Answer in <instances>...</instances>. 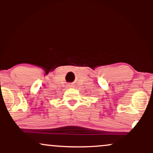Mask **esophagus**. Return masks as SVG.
Segmentation results:
<instances>
[{"instance_id":"34e87169","label":"esophagus","mask_w":153,"mask_h":153,"mask_svg":"<svg viewBox=\"0 0 153 153\" xmlns=\"http://www.w3.org/2000/svg\"><path fill=\"white\" fill-rule=\"evenodd\" d=\"M69 86H70V87H71V85H69Z\"/></svg>"}]
</instances>
